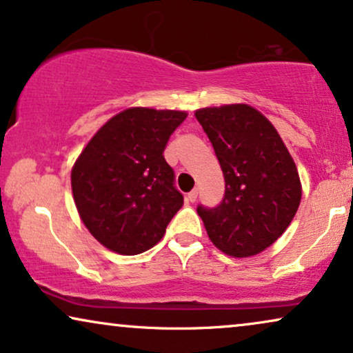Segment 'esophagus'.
<instances>
[{
	"label": "esophagus",
	"mask_w": 353,
	"mask_h": 353,
	"mask_svg": "<svg viewBox=\"0 0 353 353\" xmlns=\"http://www.w3.org/2000/svg\"><path fill=\"white\" fill-rule=\"evenodd\" d=\"M196 196H199V190H192L190 194H187V196H185V200L187 201H190V203H194V201L196 200Z\"/></svg>",
	"instance_id": "1"
}]
</instances>
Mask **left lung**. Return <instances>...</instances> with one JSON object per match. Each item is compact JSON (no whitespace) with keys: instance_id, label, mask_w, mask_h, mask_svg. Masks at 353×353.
<instances>
[{"instance_id":"left-lung-1","label":"left lung","mask_w":353,"mask_h":353,"mask_svg":"<svg viewBox=\"0 0 353 353\" xmlns=\"http://www.w3.org/2000/svg\"><path fill=\"white\" fill-rule=\"evenodd\" d=\"M224 174V199L196 206L219 250L242 258L272 245L294 219L302 199L297 168L274 125L248 105L195 112Z\"/></svg>"}]
</instances>
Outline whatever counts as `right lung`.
Listing matches in <instances>:
<instances>
[{"mask_svg": "<svg viewBox=\"0 0 353 353\" xmlns=\"http://www.w3.org/2000/svg\"><path fill=\"white\" fill-rule=\"evenodd\" d=\"M185 117L184 111L130 108L111 117L75 161V206L92 236L110 250H150L184 205L163 153Z\"/></svg>", "mask_w": 353, "mask_h": 353, "instance_id": "obj_1", "label": "right lung"}]
</instances>
